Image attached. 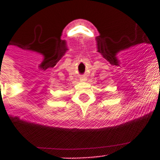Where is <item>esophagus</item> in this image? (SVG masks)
Masks as SVG:
<instances>
[{"mask_svg": "<svg viewBox=\"0 0 160 160\" xmlns=\"http://www.w3.org/2000/svg\"><path fill=\"white\" fill-rule=\"evenodd\" d=\"M80 80H81V81H85V80H86V77H85V75H80Z\"/></svg>", "mask_w": 160, "mask_h": 160, "instance_id": "1", "label": "esophagus"}]
</instances>
